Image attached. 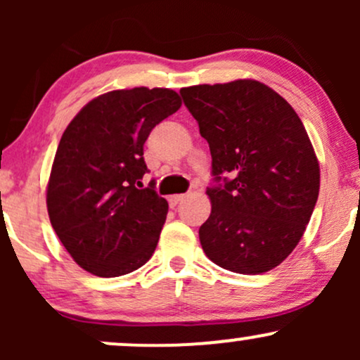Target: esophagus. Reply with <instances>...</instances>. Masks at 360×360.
Segmentation results:
<instances>
[{"mask_svg": "<svg viewBox=\"0 0 360 360\" xmlns=\"http://www.w3.org/2000/svg\"><path fill=\"white\" fill-rule=\"evenodd\" d=\"M184 194H172V196H169V205L172 206V208H174V206H177L181 203V201L184 200Z\"/></svg>", "mask_w": 360, "mask_h": 360, "instance_id": "1", "label": "esophagus"}]
</instances>
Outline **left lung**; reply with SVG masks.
Instances as JSON below:
<instances>
[{
    "mask_svg": "<svg viewBox=\"0 0 360 360\" xmlns=\"http://www.w3.org/2000/svg\"><path fill=\"white\" fill-rule=\"evenodd\" d=\"M212 152L205 254L238 274L279 266L303 237L320 191V166L291 105L254 79L179 91Z\"/></svg>",
    "mask_w": 360,
    "mask_h": 360,
    "instance_id": "left-lung-1",
    "label": "left lung"
}]
</instances>
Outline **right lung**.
Instances as JSON below:
<instances>
[{
	"mask_svg": "<svg viewBox=\"0 0 360 360\" xmlns=\"http://www.w3.org/2000/svg\"><path fill=\"white\" fill-rule=\"evenodd\" d=\"M181 108L176 91L118 89L94 98L69 123L47 186L52 229L84 271L117 278L154 254L167 201L148 172L143 143L152 128Z\"/></svg>",
	"mask_w": 360,
	"mask_h": 360,
	"instance_id": "add662e5",
	"label": "right lung"
}]
</instances>
